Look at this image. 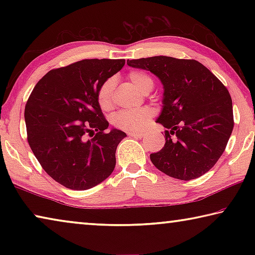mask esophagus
<instances>
[{
	"label": "esophagus",
	"mask_w": 255,
	"mask_h": 255,
	"mask_svg": "<svg viewBox=\"0 0 255 255\" xmlns=\"http://www.w3.org/2000/svg\"><path fill=\"white\" fill-rule=\"evenodd\" d=\"M128 135L131 136V137H136V138H143L145 136V133L139 132V131H129Z\"/></svg>",
	"instance_id": "esophagus-1"
}]
</instances>
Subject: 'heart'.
I'll return each mask as SVG.
<instances>
[{
  "label": "heart",
  "mask_w": 255,
  "mask_h": 255,
  "mask_svg": "<svg viewBox=\"0 0 255 255\" xmlns=\"http://www.w3.org/2000/svg\"><path fill=\"white\" fill-rule=\"evenodd\" d=\"M129 80L140 92L146 93L153 88V81L143 72L131 71L128 74ZM115 80L108 79L100 85L97 92V101L102 110H109L112 107ZM153 111L149 108H141L138 110H120L112 118V123L123 130H139L144 128L152 118Z\"/></svg>",
  "instance_id": "1"
}]
</instances>
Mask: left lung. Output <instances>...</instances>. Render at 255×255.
I'll return each instance as SVG.
<instances>
[{
    "mask_svg": "<svg viewBox=\"0 0 255 255\" xmlns=\"http://www.w3.org/2000/svg\"><path fill=\"white\" fill-rule=\"evenodd\" d=\"M127 64L152 72L164 86L157 123L167 129L165 145L150 154V161L179 180L204 175L222 156L234 128L226 86L195 59L154 56L128 59Z\"/></svg>",
    "mask_w": 255,
    "mask_h": 255,
    "instance_id": "obj_1",
    "label": "left lung"
}]
</instances>
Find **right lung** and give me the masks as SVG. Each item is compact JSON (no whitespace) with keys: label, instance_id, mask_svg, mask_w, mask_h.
<instances>
[{"label":"right lung","instance_id":"right-lung-1","mask_svg":"<svg viewBox=\"0 0 255 255\" xmlns=\"http://www.w3.org/2000/svg\"><path fill=\"white\" fill-rule=\"evenodd\" d=\"M124 65L125 59L103 58L54 68L30 94L24 109L29 146L46 173L65 188L90 189L115 169L116 149L126 133L106 131L109 123L97 92Z\"/></svg>","mask_w":255,"mask_h":255}]
</instances>
